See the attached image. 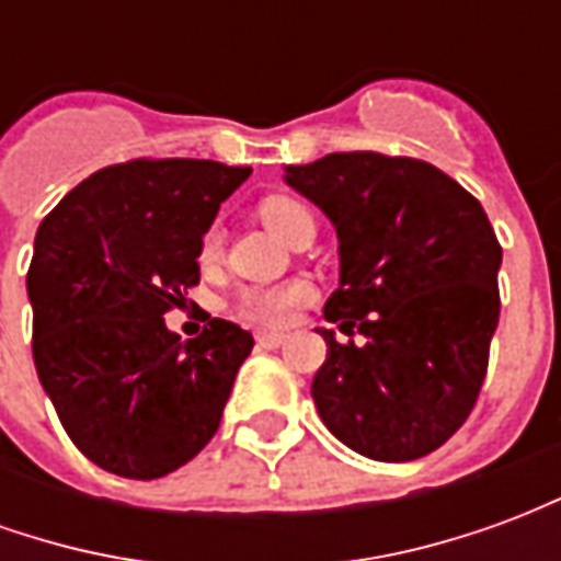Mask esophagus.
Masks as SVG:
<instances>
[{
	"instance_id": "obj_1",
	"label": "esophagus",
	"mask_w": 561,
	"mask_h": 561,
	"mask_svg": "<svg viewBox=\"0 0 561 561\" xmlns=\"http://www.w3.org/2000/svg\"><path fill=\"white\" fill-rule=\"evenodd\" d=\"M255 340L261 348H279V345H285L288 336H285V333H267V330H264V333H257Z\"/></svg>"
}]
</instances>
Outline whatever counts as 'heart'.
<instances>
[{
  "mask_svg": "<svg viewBox=\"0 0 561 561\" xmlns=\"http://www.w3.org/2000/svg\"><path fill=\"white\" fill-rule=\"evenodd\" d=\"M261 219L270 231L279 233L282 240H288L300 225H316L312 209L294 201L288 195H270L261 201ZM221 243H225V231L219 221L207 225V231L197 243V257L201 264H213L219 261ZM312 297L309 282H282V285H245L243 291L237 294V316L245 318L249 324L257 328H282L288 324L291 316Z\"/></svg>",
  "mask_w": 561,
  "mask_h": 561,
  "instance_id": "heart-1",
  "label": "heart"
}]
</instances>
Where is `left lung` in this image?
<instances>
[{"instance_id":"obj_1","label":"left lung","mask_w":561,"mask_h":561,"mask_svg":"<svg viewBox=\"0 0 561 561\" xmlns=\"http://www.w3.org/2000/svg\"><path fill=\"white\" fill-rule=\"evenodd\" d=\"M340 237V288L321 330L328 360L312 400L357 454L409 462L442 447L478 402L499 324L502 245L486 213L433 164L381 152H330L288 164Z\"/></svg>"}]
</instances>
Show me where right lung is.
I'll return each mask as SVG.
<instances>
[{
  "label": "right lung",
  "mask_w": 561,
  "mask_h": 561,
  "mask_svg": "<svg viewBox=\"0 0 561 561\" xmlns=\"http://www.w3.org/2000/svg\"><path fill=\"white\" fill-rule=\"evenodd\" d=\"M252 168L135 159L75 185L35 233L32 357L68 438L104 471L152 481L216 435L252 333L164 328L201 279L197 243Z\"/></svg>",
  "instance_id": "add662e5"
}]
</instances>
